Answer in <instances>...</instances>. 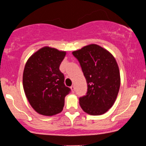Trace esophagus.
<instances>
[{"instance_id":"1","label":"esophagus","mask_w":146,"mask_h":146,"mask_svg":"<svg viewBox=\"0 0 146 146\" xmlns=\"http://www.w3.org/2000/svg\"><path fill=\"white\" fill-rule=\"evenodd\" d=\"M71 89L72 90V92H73V93H74V91H75V86H71Z\"/></svg>"}]
</instances>
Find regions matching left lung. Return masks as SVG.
<instances>
[{"instance_id":"obj_1","label":"left lung","mask_w":146,"mask_h":146,"mask_svg":"<svg viewBox=\"0 0 146 146\" xmlns=\"http://www.w3.org/2000/svg\"><path fill=\"white\" fill-rule=\"evenodd\" d=\"M87 82V92L79 99L84 112L100 115L115 103L120 87V73L113 55L105 48L92 44L73 51Z\"/></svg>"}]
</instances>
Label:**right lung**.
Returning a JSON list of instances; mask_svg holds the SVG:
<instances>
[{
	"label": "right lung",
	"mask_w": 146,
	"mask_h": 146,
	"mask_svg": "<svg viewBox=\"0 0 146 146\" xmlns=\"http://www.w3.org/2000/svg\"><path fill=\"white\" fill-rule=\"evenodd\" d=\"M66 52L45 46L29 58L23 72L25 93L37 113L46 116L60 113L71 89L64 84L60 65Z\"/></svg>",
	"instance_id": "add662e5"
}]
</instances>
